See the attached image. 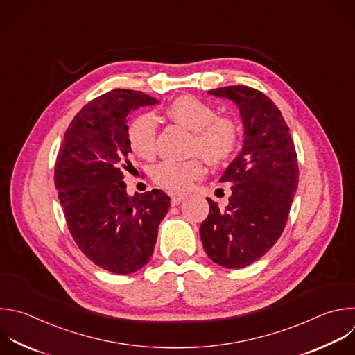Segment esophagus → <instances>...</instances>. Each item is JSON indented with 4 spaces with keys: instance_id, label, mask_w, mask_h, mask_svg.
I'll return each mask as SVG.
<instances>
[{
    "instance_id": "1",
    "label": "esophagus",
    "mask_w": 355,
    "mask_h": 355,
    "mask_svg": "<svg viewBox=\"0 0 355 355\" xmlns=\"http://www.w3.org/2000/svg\"><path fill=\"white\" fill-rule=\"evenodd\" d=\"M168 195H170V198H171V205H173V206L180 205V203L187 198V193H182V192H170Z\"/></svg>"
}]
</instances>
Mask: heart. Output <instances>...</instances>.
Wrapping results in <instances>:
<instances>
[{
    "mask_svg": "<svg viewBox=\"0 0 355 355\" xmlns=\"http://www.w3.org/2000/svg\"><path fill=\"white\" fill-rule=\"evenodd\" d=\"M170 118L192 131L191 152L199 153L207 162L217 163L227 159L237 145V127L225 116H216L211 105L193 96H181L174 100L168 110ZM157 123L156 118L144 112L137 115L128 127V142L134 153L150 159L156 152ZM203 174L198 160L163 162L157 164L152 177L153 181L171 191H182Z\"/></svg>",
    "mask_w": 355,
    "mask_h": 355,
    "instance_id": "obj_1",
    "label": "heart"
}]
</instances>
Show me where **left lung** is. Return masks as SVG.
<instances>
[{
  "mask_svg": "<svg viewBox=\"0 0 355 355\" xmlns=\"http://www.w3.org/2000/svg\"><path fill=\"white\" fill-rule=\"evenodd\" d=\"M231 100L240 110L243 149L220 177L231 182L224 209L206 198L209 216L200 224L207 257L227 269H241L261 259L280 239L298 187L297 153L276 104L248 86L207 92Z\"/></svg>",
  "mask_w": 355,
  "mask_h": 355,
  "instance_id": "8db88e82",
  "label": "left lung"
}]
</instances>
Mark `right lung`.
Returning <instances> with one entry per match:
<instances>
[{
    "instance_id": "1",
    "label": "right lung",
    "mask_w": 355,
    "mask_h": 355,
    "mask_svg": "<svg viewBox=\"0 0 355 355\" xmlns=\"http://www.w3.org/2000/svg\"><path fill=\"white\" fill-rule=\"evenodd\" d=\"M155 104L157 98L128 89L96 97L75 115L57 156L54 182L72 239L87 259L116 275L149 262L170 207L163 191L130 196L123 181L132 153L128 116Z\"/></svg>"
}]
</instances>
